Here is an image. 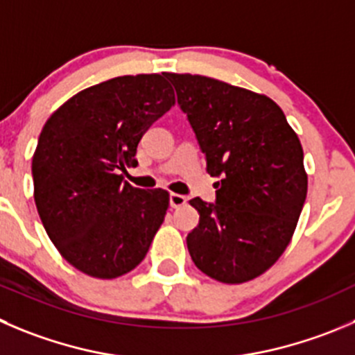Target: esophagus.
I'll return each mask as SVG.
<instances>
[{
    "instance_id": "34e87169",
    "label": "esophagus",
    "mask_w": 355,
    "mask_h": 355,
    "mask_svg": "<svg viewBox=\"0 0 355 355\" xmlns=\"http://www.w3.org/2000/svg\"><path fill=\"white\" fill-rule=\"evenodd\" d=\"M168 204H171V207L174 209L183 207V205H187V197L180 193H171L168 195Z\"/></svg>"
}]
</instances>
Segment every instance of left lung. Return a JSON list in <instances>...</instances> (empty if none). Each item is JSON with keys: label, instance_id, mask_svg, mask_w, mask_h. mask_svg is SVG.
<instances>
[{"label": "left lung", "instance_id": "1", "mask_svg": "<svg viewBox=\"0 0 355 355\" xmlns=\"http://www.w3.org/2000/svg\"><path fill=\"white\" fill-rule=\"evenodd\" d=\"M167 78L207 172L219 180L214 204L190 200L200 219L187 237L188 251L216 281H251L281 258L295 234L306 198L302 144L266 96L200 74Z\"/></svg>", "mask_w": 355, "mask_h": 355}]
</instances>
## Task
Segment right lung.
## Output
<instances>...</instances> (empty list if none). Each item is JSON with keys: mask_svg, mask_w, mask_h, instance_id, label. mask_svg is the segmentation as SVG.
Segmentation results:
<instances>
[{"mask_svg": "<svg viewBox=\"0 0 355 355\" xmlns=\"http://www.w3.org/2000/svg\"><path fill=\"white\" fill-rule=\"evenodd\" d=\"M174 104L165 74L89 87L46 120L33 157L38 214L67 263L97 279L136 268L164 223L168 193L123 181L141 137Z\"/></svg>", "mask_w": 355, "mask_h": 355, "instance_id": "1", "label": "right lung"}]
</instances>
